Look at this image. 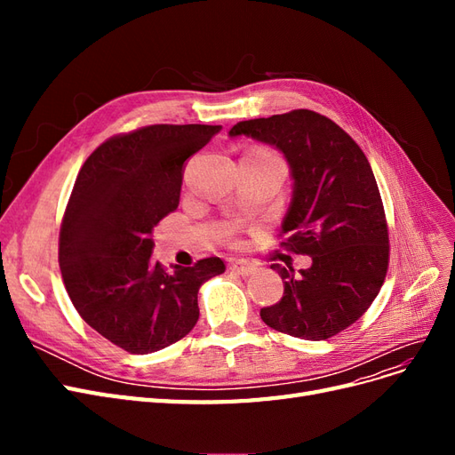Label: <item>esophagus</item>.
Returning a JSON list of instances; mask_svg holds the SVG:
<instances>
[{
	"label": "esophagus",
	"instance_id": "esophagus-1",
	"mask_svg": "<svg viewBox=\"0 0 455 455\" xmlns=\"http://www.w3.org/2000/svg\"><path fill=\"white\" fill-rule=\"evenodd\" d=\"M229 269L235 271L237 275H241V277H251V275L256 271V266L251 264V261H246V259H237V261H231Z\"/></svg>",
	"mask_w": 455,
	"mask_h": 455
}]
</instances>
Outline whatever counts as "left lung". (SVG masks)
Instances as JSON below:
<instances>
[{"instance_id": "1", "label": "left lung", "mask_w": 455, "mask_h": 455, "mask_svg": "<svg viewBox=\"0 0 455 455\" xmlns=\"http://www.w3.org/2000/svg\"><path fill=\"white\" fill-rule=\"evenodd\" d=\"M229 136H249L284 156L292 199L283 244L313 261L298 275L271 266L284 292L259 311L261 321L301 339L336 336L371 306L389 264L383 203L366 156L332 119L311 109L241 121Z\"/></svg>"}]
</instances>
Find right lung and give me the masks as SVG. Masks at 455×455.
Listing matches in <instances>:
<instances>
[{
  "instance_id": "obj_1",
  "label": "right lung",
  "mask_w": 455,
  "mask_h": 455,
  "mask_svg": "<svg viewBox=\"0 0 455 455\" xmlns=\"http://www.w3.org/2000/svg\"><path fill=\"white\" fill-rule=\"evenodd\" d=\"M220 125H151L114 136L81 167L60 228L59 261L74 307L96 332L132 355L182 339L199 319L203 283L220 258L164 269L151 231L178 209L186 161Z\"/></svg>"
}]
</instances>
